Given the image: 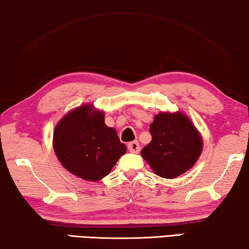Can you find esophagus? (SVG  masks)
<instances>
[{"label": "esophagus", "mask_w": 249, "mask_h": 249, "mask_svg": "<svg viewBox=\"0 0 249 249\" xmlns=\"http://www.w3.org/2000/svg\"><path fill=\"white\" fill-rule=\"evenodd\" d=\"M128 149L130 152H132V154H138V152L140 151V144L138 141H132V142L128 143Z\"/></svg>", "instance_id": "esophagus-1"}]
</instances>
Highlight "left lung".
<instances>
[{
    "mask_svg": "<svg viewBox=\"0 0 249 249\" xmlns=\"http://www.w3.org/2000/svg\"><path fill=\"white\" fill-rule=\"evenodd\" d=\"M149 132L151 133V141L141 150V156L160 177H178L197 161L202 149V140L185 114H157Z\"/></svg>",
    "mask_w": 249,
    "mask_h": 249,
    "instance_id": "obj_1",
    "label": "left lung"
}]
</instances>
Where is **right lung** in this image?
Segmentation results:
<instances>
[{"instance_id":"obj_1","label":"right lung","mask_w":249,"mask_h":249,"mask_svg":"<svg viewBox=\"0 0 249 249\" xmlns=\"http://www.w3.org/2000/svg\"><path fill=\"white\" fill-rule=\"evenodd\" d=\"M53 147L66 169L91 181L109 175L127 151L116 130L106 125L103 112L93 111L91 106L79 107L59 122Z\"/></svg>"}]
</instances>
